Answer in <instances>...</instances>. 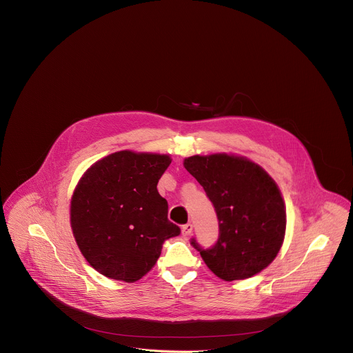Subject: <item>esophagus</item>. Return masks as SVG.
<instances>
[{"label":"esophagus","instance_id":"34e87169","mask_svg":"<svg viewBox=\"0 0 353 353\" xmlns=\"http://www.w3.org/2000/svg\"><path fill=\"white\" fill-rule=\"evenodd\" d=\"M192 224L191 223H188V224H185V225H183L181 227V235L184 236V238H187V236H190L191 235V232H192Z\"/></svg>","mask_w":353,"mask_h":353}]
</instances>
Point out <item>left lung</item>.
Masks as SVG:
<instances>
[{
    "label": "left lung",
    "mask_w": 353,
    "mask_h": 353,
    "mask_svg": "<svg viewBox=\"0 0 353 353\" xmlns=\"http://www.w3.org/2000/svg\"><path fill=\"white\" fill-rule=\"evenodd\" d=\"M184 168L203 187L219 219L213 248L191 241L209 270L231 282L267 268L286 232V206L275 180L253 161L225 152L185 158Z\"/></svg>",
    "instance_id": "obj_1"
}]
</instances>
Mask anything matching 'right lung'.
Listing matches in <instances>:
<instances>
[{
    "label": "right lung",
    "instance_id": "add662e5",
    "mask_svg": "<svg viewBox=\"0 0 353 353\" xmlns=\"http://www.w3.org/2000/svg\"><path fill=\"white\" fill-rule=\"evenodd\" d=\"M170 162L165 154L123 150L94 162L79 179L71 230L82 256L101 275L128 283L141 279L163 242L180 235L157 190Z\"/></svg>",
    "mask_w": 353,
    "mask_h": 353
}]
</instances>
